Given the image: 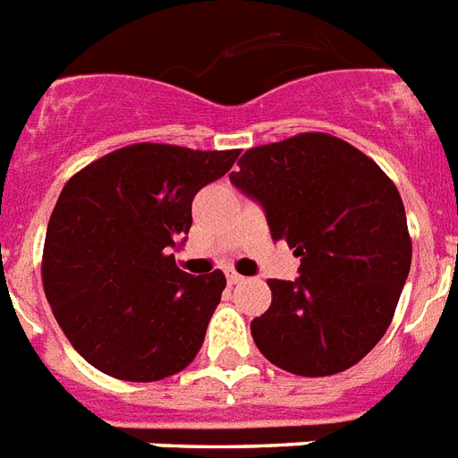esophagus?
Returning <instances> with one entry per match:
<instances>
[{
  "mask_svg": "<svg viewBox=\"0 0 458 458\" xmlns=\"http://www.w3.org/2000/svg\"><path fill=\"white\" fill-rule=\"evenodd\" d=\"M244 281V276L235 274V271H228V284L230 285H237V284H242Z\"/></svg>",
  "mask_w": 458,
  "mask_h": 458,
  "instance_id": "34e87169",
  "label": "esophagus"
}]
</instances>
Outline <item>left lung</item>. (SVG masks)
Wrapping results in <instances>:
<instances>
[{"instance_id":"left-lung-1","label":"left lung","mask_w":458,"mask_h":458,"mask_svg":"<svg viewBox=\"0 0 458 458\" xmlns=\"http://www.w3.org/2000/svg\"><path fill=\"white\" fill-rule=\"evenodd\" d=\"M230 182L267 211L300 278H268L271 307L252 322L268 362L302 377L353 368L394 319L413 244L396 184L338 136L305 131L254 146Z\"/></svg>"}]
</instances>
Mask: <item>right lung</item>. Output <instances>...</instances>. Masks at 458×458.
<instances>
[{
  "label": "right lung",
  "instance_id": "1",
  "mask_svg": "<svg viewBox=\"0 0 458 458\" xmlns=\"http://www.w3.org/2000/svg\"><path fill=\"white\" fill-rule=\"evenodd\" d=\"M240 151L131 144L69 177L47 223L43 288L83 360L124 382L177 375L204 344L225 276H190L173 247L191 201Z\"/></svg>",
  "mask_w": 458,
  "mask_h": 458
}]
</instances>
